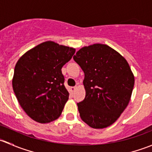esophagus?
<instances>
[{
    "instance_id": "34e87169",
    "label": "esophagus",
    "mask_w": 152,
    "mask_h": 152,
    "mask_svg": "<svg viewBox=\"0 0 152 152\" xmlns=\"http://www.w3.org/2000/svg\"><path fill=\"white\" fill-rule=\"evenodd\" d=\"M76 87H76V86H75V87H70V90H71V91L73 92V93L75 91V90H76Z\"/></svg>"
}]
</instances>
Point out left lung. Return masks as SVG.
I'll list each match as a JSON object with an SVG mask.
<instances>
[{"instance_id": "1", "label": "left lung", "mask_w": 152, "mask_h": 152, "mask_svg": "<svg viewBox=\"0 0 152 152\" xmlns=\"http://www.w3.org/2000/svg\"><path fill=\"white\" fill-rule=\"evenodd\" d=\"M75 62L85 73L86 95L77 103L85 123L94 129L112 125L131 99L134 76L118 52L104 44H93L78 50Z\"/></svg>"}]
</instances>
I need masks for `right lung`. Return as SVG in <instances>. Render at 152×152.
Returning <instances> with one entry per match:
<instances>
[{
    "instance_id": "obj_1",
    "label": "right lung",
    "mask_w": 152,
    "mask_h": 152,
    "mask_svg": "<svg viewBox=\"0 0 152 152\" xmlns=\"http://www.w3.org/2000/svg\"><path fill=\"white\" fill-rule=\"evenodd\" d=\"M75 51L47 41L26 52L16 63L13 90L23 110L35 121L46 124L60 116L69 97L62 67Z\"/></svg>"
}]
</instances>
